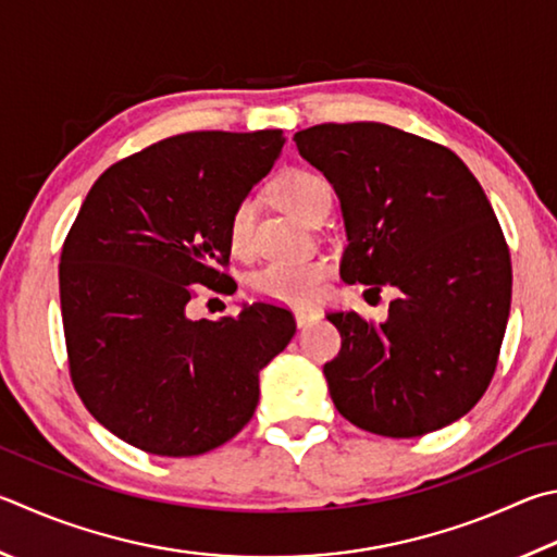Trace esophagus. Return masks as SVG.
Masks as SVG:
<instances>
[{
	"mask_svg": "<svg viewBox=\"0 0 557 557\" xmlns=\"http://www.w3.org/2000/svg\"><path fill=\"white\" fill-rule=\"evenodd\" d=\"M317 319H319V311H313V309H297L295 311V321H297L299 329L309 326V323H313Z\"/></svg>",
	"mask_w": 557,
	"mask_h": 557,
	"instance_id": "1",
	"label": "esophagus"
}]
</instances>
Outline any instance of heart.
<instances>
[{"mask_svg": "<svg viewBox=\"0 0 557 557\" xmlns=\"http://www.w3.org/2000/svg\"><path fill=\"white\" fill-rule=\"evenodd\" d=\"M272 197L289 214L311 224L331 205V187L326 185V180H321L317 173H309V170H287L272 185ZM250 224L252 201L244 199L228 221L231 248L246 250L250 240ZM326 277L329 262L321 258L272 260L252 272L248 282L250 289L262 299L282 301V305H309L321 295Z\"/></svg>", "mask_w": 557, "mask_h": 557, "instance_id": "1", "label": "heart"}]
</instances>
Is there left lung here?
<instances>
[{"label":"left lung","mask_w":557,"mask_h":557,"mask_svg":"<svg viewBox=\"0 0 557 557\" xmlns=\"http://www.w3.org/2000/svg\"><path fill=\"white\" fill-rule=\"evenodd\" d=\"M336 189L341 277L397 287L384 323L331 311V399L358 429L413 438L465 417L494 377L511 307V256L480 182L446 146L375 121L295 134Z\"/></svg>","instance_id":"8db88e82"}]
</instances>
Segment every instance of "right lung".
Here are the masks:
<instances>
[{
  "instance_id": "1",
  "label": "right lung",
  "mask_w": 557,
  "mask_h": 557,
  "mask_svg": "<svg viewBox=\"0 0 557 557\" xmlns=\"http://www.w3.org/2000/svg\"><path fill=\"white\" fill-rule=\"evenodd\" d=\"M282 146L280 128L170 136L107 168L79 207L60 252L70 380L128 446L165 458L224 446L295 336L292 311L265 301L187 317L195 285L231 292V214Z\"/></svg>"
}]
</instances>
